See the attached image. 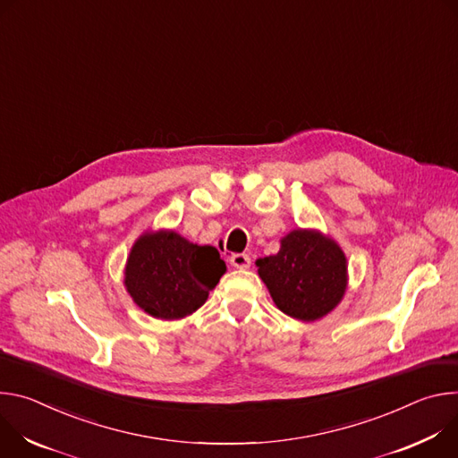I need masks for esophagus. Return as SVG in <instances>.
<instances>
[{
    "label": "esophagus",
    "mask_w": 458,
    "mask_h": 458,
    "mask_svg": "<svg viewBox=\"0 0 458 458\" xmlns=\"http://www.w3.org/2000/svg\"><path fill=\"white\" fill-rule=\"evenodd\" d=\"M229 262L234 269H249L250 267V259L247 255H242V252H236V255H233Z\"/></svg>",
    "instance_id": "1"
}]
</instances>
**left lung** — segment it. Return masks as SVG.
<instances>
[{"label":"left lung","instance_id":"8db88e82","mask_svg":"<svg viewBox=\"0 0 458 458\" xmlns=\"http://www.w3.org/2000/svg\"><path fill=\"white\" fill-rule=\"evenodd\" d=\"M275 306L301 322L329 315L342 301L349 275L340 243L318 229H293L276 255L257 260Z\"/></svg>","mask_w":458,"mask_h":458}]
</instances>
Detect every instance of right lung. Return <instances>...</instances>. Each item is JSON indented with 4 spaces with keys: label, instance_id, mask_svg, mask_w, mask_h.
<instances>
[{
    "label": "right lung",
    "instance_id": "obj_1",
    "mask_svg": "<svg viewBox=\"0 0 458 458\" xmlns=\"http://www.w3.org/2000/svg\"><path fill=\"white\" fill-rule=\"evenodd\" d=\"M225 271L216 247L192 243L173 229H147L131 247L123 285L152 318L180 320L206 303Z\"/></svg>",
    "mask_w": 458,
    "mask_h": 458
}]
</instances>
